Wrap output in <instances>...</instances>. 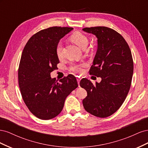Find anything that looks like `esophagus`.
Wrapping results in <instances>:
<instances>
[{"instance_id": "1", "label": "esophagus", "mask_w": 148, "mask_h": 148, "mask_svg": "<svg viewBox=\"0 0 148 148\" xmlns=\"http://www.w3.org/2000/svg\"><path fill=\"white\" fill-rule=\"evenodd\" d=\"M80 80H81V78H80V77H77V82H78V86H79Z\"/></svg>"}]
</instances>
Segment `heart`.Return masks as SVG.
I'll return each mask as SVG.
<instances>
[{
	"mask_svg": "<svg viewBox=\"0 0 148 148\" xmlns=\"http://www.w3.org/2000/svg\"><path fill=\"white\" fill-rule=\"evenodd\" d=\"M70 39L75 44H77L79 47L84 49L88 45V38L86 35L83 33L76 31L74 33L71 35ZM56 52L57 56L60 59L63 57V46L61 41L58 42L56 47ZM85 66L84 64L79 65H71L70 70L74 71L75 73H81L83 71V68Z\"/></svg>",
	"mask_w": 148,
	"mask_h": 148,
	"instance_id": "b5f03b06",
	"label": "heart"
}]
</instances>
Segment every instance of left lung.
<instances>
[{
    "instance_id": "obj_1",
    "label": "left lung",
    "mask_w": 148,
    "mask_h": 148,
    "mask_svg": "<svg viewBox=\"0 0 148 148\" xmlns=\"http://www.w3.org/2000/svg\"><path fill=\"white\" fill-rule=\"evenodd\" d=\"M83 30L97 38V50L89 74L102 79L95 85L86 78L80 81V86L88 93L83 100V107L96 117H107L122 105L130 88L133 73L132 52L122 36L113 29L96 26Z\"/></svg>"
}]
</instances>
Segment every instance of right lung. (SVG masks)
<instances>
[{
  "label": "right lung",
  "instance_id": "obj_1",
  "mask_svg": "<svg viewBox=\"0 0 148 148\" xmlns=\"http://www.w3.org/2000/svg\"><path fill=\"white\" fill-rule=\"evenodd\" d=\"M73 29L53 26L39 31L31 37L22 52L18 71L21 96L31 112L41 120L59 115L66 97L78 86L73 75L60 80L51 77L59 63L57 44Z\"/></svg>",
  "mask_w": 148,
  "mask_h": 148
}]
</instances>
